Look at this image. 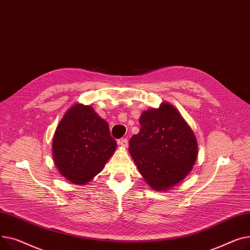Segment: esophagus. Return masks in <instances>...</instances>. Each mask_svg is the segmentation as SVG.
I'll list each match as a JSON object with an SVG mask.
<instances>
[{"mask_svg": "<svg viewBox=\"0 0 250 250\" xmlns=\"http://www.w3.org/2000/svg\"><path fill=\"white\" fill-rule=\"evenodd\" d=\"M118 143H119L121 146H123V147H127V146H128V140H127V138H122V139H120V140L118 141Z\"/></svg>", "mask_w": 250, "mask_h": 250, "instance_id": "esophagus-1", "label": "esophagus"}]
</instances>
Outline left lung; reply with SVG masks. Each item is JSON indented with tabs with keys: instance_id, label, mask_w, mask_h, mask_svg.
Masks as SVG:
<instances>
[{
	"instance_id": "1",
	"label": "left lung",
	"mask_w": 250,
	"mask_h": 250,
	"mask_svg": "<svg viewBox=\"0 0 250 250\" xmlns=\"http://www.w3.org/2000/svg\"><path fill=\"white\" fill-rule=\"evenodd\" d=\"M139 123V133L129 141V152L147 185L157 192H166L192 170L198 156L197 139L168 103L144 111Z\"/></svg>"
}]
</instances>
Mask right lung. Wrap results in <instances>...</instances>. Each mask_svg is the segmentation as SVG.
Returning <instances> with one entry per match:
<instances>
[{"mask_svg":"<svg viewBox=\"0 0 250 250\" xmlns=\"http://www.w3.org/2000/svg\"><path fill=\"white\" fill-rule=\"evenodd\" d=\"M116 147L108 123L91 106L76 104L55 130L53 161L68 182L85 185L104 168Z\"/></svg>","mask_w":250,"mask_h":250,"instance_id":"1","label":"right lung"}]
</instances>
